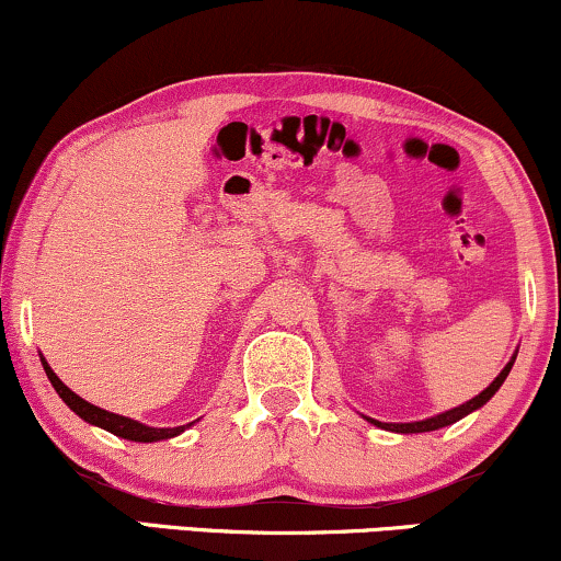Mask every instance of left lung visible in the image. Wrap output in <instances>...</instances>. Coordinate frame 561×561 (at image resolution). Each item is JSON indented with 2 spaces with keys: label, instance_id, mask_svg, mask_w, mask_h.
I'll use <instances>...</instances> for the list:
<instances>
[{
  "label": "left lung",
  "instance_id": "1",
  "mask_svg": "<svg viewBox=\"0 0 561 561\" xmlns=\"http://www.w3.org/2000/svg\"><path fill=\"white\" fill-rule=\"evenodd\" d=\"M513 364H515V356L510 358L507 366H504V369L500 371V375H496V379H494L492 385L486 387V390L479 392V396L468 400V403H462V405H458V408H453V411H445V413H439V416H432V419H424V421H411V424H382V421H375V419H366V421H371V424L379 426V428H387V432H398V434H419V432H434V428L449 426V424H455V421H460L462 416H468V413L479 411V408H481L483 403H489V400H492L494 392L500 390V387H502L504 379H507L510 369H513Z\"/></svg>",
  "mask_w": 561,
  "mask_h": 561
}]
</instances>
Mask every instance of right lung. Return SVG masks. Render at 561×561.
<instances>
[{"instance_id":"right-lung-1","label":"right lung","mask_w":561,"mask_h":561,"mask_svg":"<svg viewBox=\"0 0 561 561\" xmlns=\"http://www.w3.org/2000/svg\"><path fill=\"white\" fill-rule=\"evenodd\" d=\"M41 364H44L46 377L51 379L54 390L59 392V398L65 400V403H67L69 408H72V411L78 413L80 419H85L88 424H93V426L106 428V432L116 434V437L129 439V442H161V439L176 437V434H182L184 428L190 426V424H186V426H174V428H156V426H145V424H140V421H135V419L119 416V413L103 411V408L88 403V400H82L80 396H75V392L69 390V387H67L65 382H61V379H59L57 375H54L51 366L46 364V358H41Z\"/></svg>"}]
</instances>
